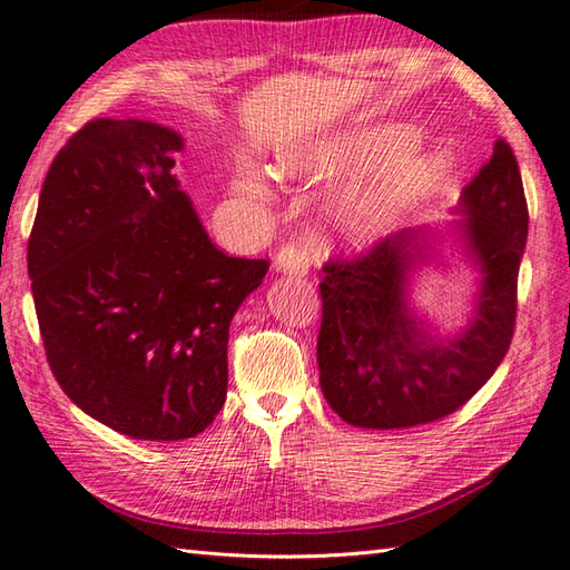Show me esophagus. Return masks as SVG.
Returning <instances> with one entry per match:
<instances>
[{
	"label": "esophagus",
	"mask_w": 570,
	"mask_h": 570,
	"mask_svg": "<svg viewBox=\"0 0 570 570\" xmlns=\"http://www.w3.org/2000/svg\"><path fill=\"white\" fill-rule=\"evenodd\" d=\"M273 265L277 273H295V275H307L312 265V255L305 243L299 240H287L285 246L277 248Z\"/></svg>",
	"instance_id": "1"
}]
</instances>
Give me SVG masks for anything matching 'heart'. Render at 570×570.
I'll list each match as a JSON object with an SVG mask.
<instances>
[{"label":"heart","mask_w":570,"mask_h":570,"mask_svg":"<svg viewBox=\"0 0 570 570\" xmlns=\"http://www.w3.org/2000/svg\"><path fill=\"white\" fill-rule=\"evenodd\" d=\"M417 142H421V132L413 125H389L358 139L352 149H346V157L368 169H386L409 157ZM448 171L450 157L445 153H428L406 159L381 189L352 196L342 204V230L358 240L374 236L379 228L389 226L391 220H396L417 202H423L425 196H431L443 184ZM234 189L248 199H265L263 181L250 169H240Z\"/></svg>","instance_id":"b5f03b06"}]
</instances>
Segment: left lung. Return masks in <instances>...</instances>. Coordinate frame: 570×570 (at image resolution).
<instances>
[{
    "mask_svg": "<svg viewBox=\"0 0 570 570\" xmlns=\"http://www.w3.org/2000/svg\"><path fill=\"white\" fill-rule=\"evenodd\" d=\"M458 212L464 218L450 234L482 281L472 320L455 336H440L409 302L413 273L440 263L443 234L433 226L403 228L352 261L324 263L320 386L342 421L376 431L433 423L468 403L502 364L529 234L524 184L504 139L462 189Z\"/></svg>",
    "mask_w": 570,
    "mask_h": 570,
    "instance_id": "1",
    "label": "left lung"
}]
</instances>
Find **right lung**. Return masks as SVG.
Segmentation results:
<instances>
[{"instance_id": "1", "label": "right lung", "mask_w": 570, "mask_h": 570, "mask_svg": "<svg viewBox=\"0 0 570 570\" xmlns=\"http://www.w3.org/2000/svg\"><path fill=\"white\" fill-rule=\"evenodd\" d=\"M181 149L157 122H86L51 161L29 236L58 386L135 440H184L214 423L230 320L271 268L214 246L174 174Z\"/></svg>"}]
</instances>
